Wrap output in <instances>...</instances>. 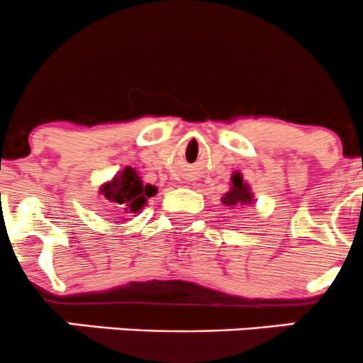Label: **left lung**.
<instances>
[{"instance_id":"left-lung-1","label":"left lung","mask_w":363,"mask_h":363,"mask_svg":"<svg viewBox=\"0 0 363 363\" xmlns=\"http://www.w3.org/2000/svg\"><path fill=\"white\" fill-rule=\"evenodd\" d=\"M231 188L230 191L223 196V203L228 207H243V205L252 203V193L249 186L243 182L242 174H233L231 177Z\"/></svg>"}]
</instances>
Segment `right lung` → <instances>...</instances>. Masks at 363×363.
<instances>
[{
	"label": "right lung",
	"instance_id": "1",
	"mask_svg": "<svg viewBox=\"0 0 363 363\" xmlns=\"http://www.w3.org/2000/svg\"><path fill=\"white\" fill-rule=\"evenodd\" d=\"M156 191H158L156 186L144 184L132 167H125L111 181L101 186V193L120 213H137L143 211L144 205L151 196H155Z\"/></svg>",
	"mask_w": 363,
	"mask_h": 363
}]
</instances>
